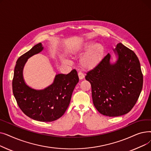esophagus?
I'll return each instance as SVG.
<instances>
[{
    "label": "esophagus",
    "instance_id": "obj_1",
    "mask_svg": "<svg viewBox=\"0 0 151 151\" xmlns=\"http://www.w3.org/2000/svg\"><path fill=\"white\" fill-rule=\"evenodd\" d=\"M78 76H79V78H80V80H83V79L84 78V74L83 72H81V71H79Z\"/></svg>",
    "mask_w": 151,
    "mask_h": 151
}]
</instances>
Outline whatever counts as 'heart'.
I'll return each instance as SVG.
<instances>
[{"label":"heart","mask_w":151,"mask_h":151,"mask_svg":"<svg viewBox=\"0 0 151 151\" xmlns=\"http://www.w3.org/2000/svg\"><path fill=\"white\" fill-rule=\"evenodd\" d=\"M102 50L103 47L101 45L97 44L92 46L91 49L83 58V64L86 67L93 65L98 60L100 55L101 54Z\"/></svg>","instance_id":"1"}]
</instances>
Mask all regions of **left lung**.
Here are the masks:
<instances>
[{
	"label": "left lung",
	"instance_id": "obj_1",
	"mask_svg": "<svg viewBox=\"0 0 151 151\" xmlns=\"http://www.w3.org/2000/svg\"><path fill=\"white\" fill-rule=\"evenodd\" d=\"M114 64L108 53L85 76L92 88L93 104L103 115L116 117L128 113L136 104L142 88L139 61L132 50L118 43Z\"/></svg>",
	"mask_w": 151,
	"mask_h": 151
}]
</instances>
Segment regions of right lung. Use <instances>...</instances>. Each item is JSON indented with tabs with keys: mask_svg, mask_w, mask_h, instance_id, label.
<instances>
[{
	"mask_svg": "<svg viewBox=\"0 0 151 151\" xmlns=\"http://www.w3.org/2000/svg\"><path fill=\"white\" fill-rule=\"evenodd\" d=\"M43 49L42 43H38L18 58L14 70L13 93L18 105L26 116L38 121L52 122L65 113L79 77L73 69L67 75H57L54 83L44 89L37 90L27 86L22 76L24 66L29 58Z\"/></svg>",
	"mask_w": 151,
	"mask_h": 151,
	"instance_id": "obj_1",
	"label": "right lung"
}]
</instances>
